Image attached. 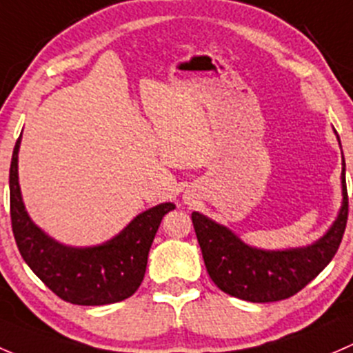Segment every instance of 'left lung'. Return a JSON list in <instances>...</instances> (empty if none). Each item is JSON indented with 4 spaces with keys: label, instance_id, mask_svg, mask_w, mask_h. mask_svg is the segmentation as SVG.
Wrapping results in <instances>:
<instances>
[{
    "label": "left lung",
    "instance_id": "obj_1",
    "mask_svg": "<svg viewBox=\"0 0 353 353\" xmlns=\"http://www.w3.org/2000/svg\"><path fill=\"white\" fill-rule=\"evenodd\" d=\"M343 205L330 231L314 245L285 252H263L245 245L228 228L202 214H192L203 263L223 292L250 303H274L304 289L339 250L348 219L345 161L341 173Z\"/></svg>",
    "mask_w": 353,
    "mask_h": 353
}]
</instances>
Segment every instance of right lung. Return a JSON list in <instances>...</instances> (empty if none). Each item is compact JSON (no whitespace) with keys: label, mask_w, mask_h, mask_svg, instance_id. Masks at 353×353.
<instances>
[{"label":"right lung","mask_w":353,"mask_h":353,"mask_svg":"<svg viewBox=\"0 0 353 353\" xmlns=\"http://www.w3.org/2000/svg\"><path fill=\"white\" fill-rule=\"evenodd\" d=\"M10 165V216L20 255L34 274L63 301L79 306H101L127 299L146 274L148 253L165 214L175 209L159 203L139 214L121 234L92 248H69L39 230L25 210L18 185V148Z\"/></svg>","instance_id":"1"}]
</instances>
